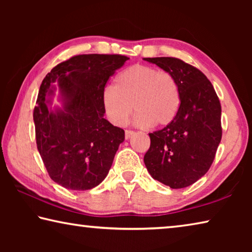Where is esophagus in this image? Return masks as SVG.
I'll return each instance as SVG.
<instances>
[{"label":"esophagus","instance_id":"1","mask_svg":"<svg viewBox=\"0 0 252 252\" xmlns=\"http://www.w3.org/2000/svg\"><path fill=\"white\" fill-rule=\"evenodd\" d=\"M135 134L134 131H131V130H126V139H130L131 136H133Z\"/></svg>","mask_w":252,"mask_h":252}]
</instances>
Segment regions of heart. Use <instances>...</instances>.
<instances>
[{"mask_svg":"<svg viewBox=\"0 0 252 252\" xmlns=\"http://www.w3.org/2000/svg\"><path fill=\"white\" fill-rule=\"evenodd\" d=\"M102 104L106 117L116 126H125L134 110L138 126H164L177 116L180 92L171 73L136 64L117 76L114 88L105 89Z\"/></svg>","mask_w":252,"mask_h":252,"instance_id":"heart-1","label":"heart"}]
</instances>
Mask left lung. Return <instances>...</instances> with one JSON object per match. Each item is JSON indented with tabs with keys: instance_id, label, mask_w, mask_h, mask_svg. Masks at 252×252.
<instances>
[{
	"instance_id": "8db88e82",
	"label": "left lung",
	"mask_w": 252,
	"mask_h": 252,
	"mask_svg": "<svg viewBox=\"0 0 252 252\" xmlns=\"http://www.w3.org/2000/svg\"><path fill=\"white\" fill-rule=\"evenodd\" d=\"M177 80L180 106L171 123L149 133L144 164L150 176L172 189L198 181L208 172L221 141V105L201 71L176 58H147Z\"/></svg>"
}]
</instances>
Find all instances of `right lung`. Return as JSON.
<instances>
[{"label": "right lung", "mask_w": 252, "mask_h": 252, "mask_svg": "<svg viewBox=\"0 0 252 252\" xmlns=\"http://www.w3.org/2000/svg\"><path fill=\"white\" fill-rule=\"evenodd\" d=\"M129 58L83 54L46 74L33 120L36 146L51 179L70 190H90L108 176L125 131L104 119L102 94ZM58 93L60 105H53Z\"/></svg>", "instance_id": "right-lung-1"}]
</instances>
